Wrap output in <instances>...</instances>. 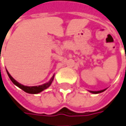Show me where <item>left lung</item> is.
Wrapping results in <instances>:
<instances>
[{
    "label": "left lung",
    "mask_w": 126,
    "mask_h": 126,
    "mask_svg": "<svg viewBox=\"0 0 126 126\" xmlns=\"http://www.w3.org/2000/svg\"><path fill=\"white\" fill-rule=\"evenodd\" d=\"M106 89H103V90H100V91H89L91 93H92V94H99V93L101 92H103Z\"/></svg>",
    "instance_id": "obj_1"
}]
</instances>
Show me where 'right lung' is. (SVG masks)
<instances>
[{"instance_id": "1", "label": "right lung", "mask_w": 126, "mask_h": 126, "mask_svg": "<svg viewBox=\"0 0 126 126\" xmlns=\"http://www.w3.org/2000/svg\"><path fill=\"white\" fill-rule=\"evenodd\" d=\"M6 71H7V75H8V76H9V78H10V80H12V82L14 83V85H16V86H17L18 87H19L20 89H21L22 90H23L24 92L28 93V94H39V93H40L41 92H42V91H44V90L46 89H47L48 87H49L50 85H51V83H52V82H53V79H54V76H53L51 78V79L50 80L49 82H46V83L44 84V85H39V86L28 87V86H25V85H21V84H20L19 82H18L16 80H15L14 78L11 76V75H10V73H9V72L7 71V70H6Z\"/></svg>"}]
</instances>
